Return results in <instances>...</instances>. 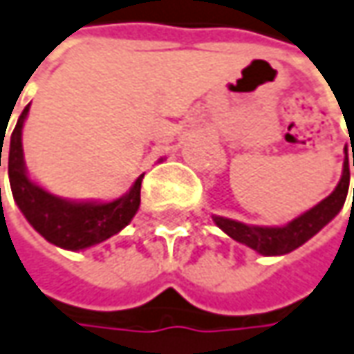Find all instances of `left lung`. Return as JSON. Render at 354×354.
<instances>
[{"label": "left lung", "mask_w": 354, "mask_h": 354, "mask_svg": "<svg viewBox=\"0 0 354 354\" xmlns=\"http://www.w3.org/2000/svg\"><path fill=\"white\" fill-rule=\"evenodd\" d=\"M353 167H354V149H353ZM348 157L345 147V160H343V174L335 186V189L326 199H322L318 205L308 209L306 213L298 215L290 223L283 227H256V225H244L232 218L217 217L213 215V221L221 230H225L228 236L234 238L240 244L256 250L261 256H285L288 252L297 250L304 242H308L314 234H318L322 228L328 225L331 218L337 215L345 205L348 192ZM354 201V194H353Z\"/></svg>", "instance_id": "1"}]
</instances>
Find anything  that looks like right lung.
<instances>
[{"instance_id": "right-lung-1", "label": "right lung", "mask_w": 354, "mask_h": 354, "mask_svg": "<svg viewBox=\"0 0 354 354\" xmlns=\"http://www.w3.org/2000/svg\"><path fill=\"white\" fill-rule=\"evenodd\" d=\"M30 104H26L23 114L17 120V126L9 141V184L13 199L32 225L38 234L59 248L66 250H85L104 242L118 234L122 228L131 223V218L141 203V182L143 174L126 196L118 197L108 203L96 201H69L46 192L35 184L26 174L25 157H23V124ZM3 137V136H1ZM3 147V143H1ZM0 147V167H1Z\"/></svg>"}]
</instances>
